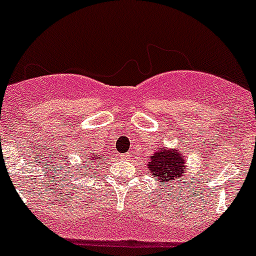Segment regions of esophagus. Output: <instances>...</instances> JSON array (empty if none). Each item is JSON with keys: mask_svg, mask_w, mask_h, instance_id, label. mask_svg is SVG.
I'll return each mask as SVG.
<instances>
[{"mask_svg": "<svg viewBox=\"0 0 256 256\" xmlns=\"http://www.w3.org/2000/svg\"><path fill=\"white\" fill-rule=\"evenodd\" d=\"M122 158H124V159H126V160H128V159H130V155H128V154H124Z\"/></svg>", "mask_w": 256, "mask_h": 256, "instance_id": "1", "label": "esophagus"}]
</instances>
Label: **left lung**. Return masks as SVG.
<instances>
[{
	"instance_id": "obj_1",
	"label": "left lung",
	"mask_w": 256,
	"mask_h": 256,
	"mask_svg": "<svg viewBox=\"0 0 256 256\" xmlns=\"http://www.w3.org/2000/svg\"><path fill=\"white\" fill-rule=\"evenodd\" d=\"M184 164V158L178 149H174V148L166 149L162 146L150 156L148 168H149V173L152 176H156L159 182L172 183L176 179L182 178L183 174L186 173L187 168ZM183 183H184V179H183Z\"/></svg>"
}]
</instances>
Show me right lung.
<instances>
[{
  "label": "right lung",
  "instance_id": "right-lung-1",
  "mask_svg": "<svg viewBox=\"0 0 256 256\" xmlns=\"http://www.w3.org/2000/svg\"><path fill=\"white\" fill-rule=\"evenodd\" d=\"M100 156H101V155H98L97 152H94L93 150H90V154L87 155V158H86V159H87V162H98L100 163V160H101V158Z\"/></svg>",
  "mask_w": 256,
  "mask_h": 256
}]
</instances>
